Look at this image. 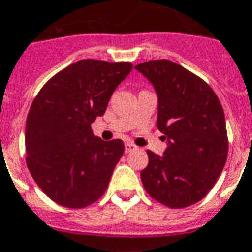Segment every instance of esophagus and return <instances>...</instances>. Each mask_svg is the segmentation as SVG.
<instances>
[{
  "label": "esophagus",
  "instance_id": "1",
  "mask_svg": "<svg viewBox=\"0 0 252 252\" xmlns=\"http://www.w3.org/2000/svg\"><path fill=\"white\" fill-rule=\"evenodd\" d=\"M137 147L135 144H132V143H126V154H129L132 151H135Z\"/></svg>",
  "mask_w": 252,
  "mask_h": 252
}]
</instances>
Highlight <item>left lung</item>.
<instances>
[{
  "instance_id": "1",
  "label": "left lung",
  "mask_w": 252,
  "mask_h": 252,
  "mask_svg": "<svg viewBox=\"0 0 252 252\" xmlns=\"http://www.w3.org/2000/svg\"><path fill=\"white\" fill-rule=\"evenodd\" d=\"M135 68L158 93V128L168 141L163 156L147 151L143 186L169 208L192 206L211 191L227 160L220 101L204 80L173 61L152 60Z\"/></svg>"
}]
</instances>
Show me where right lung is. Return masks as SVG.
Returning a JSON list of instances; mask_svg holds the SVG:
<instances>
[{
  "instance_id": "obj_1",
  "label": "right lung",
  "mask_w": 252,
  "mask_h": 252,
  "mask_svg": "<svg viewBox=\"0 0 252 252\" xmlns=\"http://www.w3.org/2000/svg\"><path fill=\"white\" fill-rule=\"evenodd\" d=\"M131 70L124 61L80 60L55 74L32 102L27 165L42 192L60 206L84 208L107 191L124 143L98 139L91 124L105 113Z\"/></svg>"
}]
</instances>
